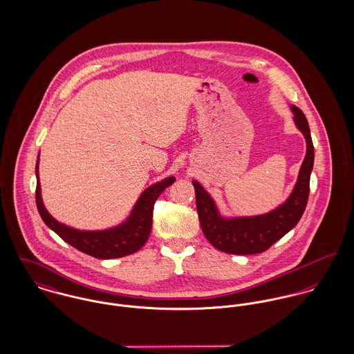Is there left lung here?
Masks as SVG:
<instances>
[{"instance_id":"obj_1","label":"left lung","mask_w":354,"mask_h":354,"mask_svg":"<svg viewBox=\"0 0 354 354\" xmlns=\"http://www.w3.org/2000/svg\"><path fill=\"white\" fill-rule=\"evenodd\" d=\"M295 124L306 143L296 185L289 198L277 208L252 216H223L211 195L196 180L192 181L196 194V208L205 239L212 247L233 254H254L267 251L274 243L289 233L301 219L309 196V178L313 169L315 150L308 121L303 111L290 104Z\"/></svg>"}]
</instances>
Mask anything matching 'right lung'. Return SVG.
<instances>
[{"instance_id": "obj_1", "label": "right lung", "mask_w": 354, "mask_h": 354, "mask_svg": "<svg viewBox=\"0 0 354 354\" xmlns=\"http://www.w3.org/2000/svg\"><path fill=\"white\" fill-rule=\"evenodd\" d=\"M38 169L39 155L35 166V199L41 218L65 243L97 259H117L139 251L147 243L151 233L153 203L167 187H170L176 181V177L170 176L145 189L143 194L139 196L138 202L135 203L128 218L120 225L103 230H79L58 222L46 209L41 195Z\"/></svg>"}]
</instances>
